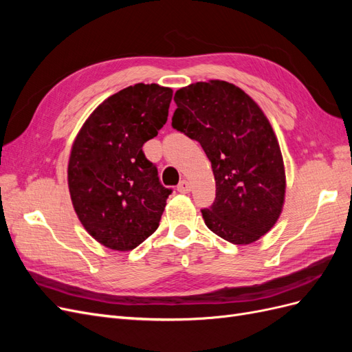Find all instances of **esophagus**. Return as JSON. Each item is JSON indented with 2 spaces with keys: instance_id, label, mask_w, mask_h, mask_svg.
Masks as SVG:
<instances>
[{
  "instance_id": "1",
  "label": "esophagus",
  "mask_w": 352,
  "mask_h": 352,
  "mask_svg": "<svg viewBox=\"0 0 352 352\" xmlns=\"http://www.w3.org/2000/svg\"><path fill=\"white\" fill-rule=\"evenodd\" d=\"M177 190L180 194H188L190 190V185H189L188 180H182V182L177 185Z\"/></svg>"
}]
</instances>
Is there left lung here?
Listing matches in <instances>:
<instances>
[{
	"label": "left lung",
	"instance_id": "1",
	"mask_svg": "<svg viewBox=\"0 0 352 352\" xmlns=\"http://www.w3.org/2000/svg\"><path fill=\"white\" fill-rule=\"evenodd\" d=\"M172 126L201 144L216 180L202 219L236 245L258 241L278 221L286 192L283 157L273 127L247 92L226 80L190 83L175 94Z\"/></svg>",
	"mask_w": 352,
	"mask_h": 352
}]
</instances>
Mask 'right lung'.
Masks as SVG:
<instances>
[{
    "instance_id": "obj_1",
    "label": "right lung",
    "mask_w": 352,
    "mask_h": 352,
    "mask_svg": "<svg viewBox=\"0 0 352 352\" xmlns=\"http://www.w3.org/2000/svg\"><path fill=\"white\" fill-rule=\"evenodd\" d=\"M173 91L136 83L102 101L74 138L67 166L72 204L89 235L131 251L160 225L172 190L142 146L166 124Z\"/></svg>"
}]
</instances>
